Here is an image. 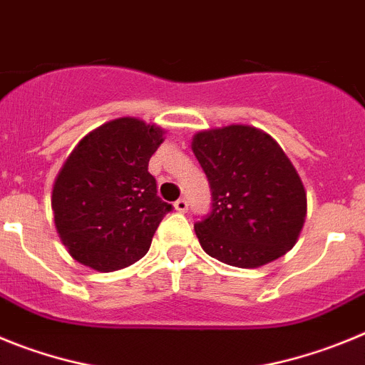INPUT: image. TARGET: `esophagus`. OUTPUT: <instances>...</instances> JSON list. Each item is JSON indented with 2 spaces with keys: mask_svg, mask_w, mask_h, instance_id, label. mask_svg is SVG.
Returning <instances> with one entry per match:
<instances>
[{
  "mask_svg": "<svg viewBox=\"0 0 365 365\" xmlns=\"http://www.w3.org/2000/svg\"><path fill=\"white\" fill-rule=\"evenodd\" d=\"M175 210L180 212V214H185L188 210V201L186 199H177L175 201Z\"/></svg>",
  "mask_w": 365,
  "mask_h": 365,
  "instance_id": "34e87169",
  "label": "esophagus"
}]
</instances>
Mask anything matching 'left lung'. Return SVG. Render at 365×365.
Here are the masks:
<instances>
[{
    "label": "left lung",
    "instance_id": "1",
    "mask_svg": "<svg viewBox=\"0 0 365 365\" xmlns=\"http://www.w3.org/2000/svg\"><path fill=\"white\" fill-rule=\"evenodd\" d=\"M192 150L208 177L212 212L195 222L208 256L240 269L278 259L296 245L307 193L285 151L245 124L199 131Z\"/></svg>",
    "mask_w": 365,
    "mask_h": 365
}]
</instances>
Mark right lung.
Here are the masks:
<instances>
[{"mask_svg": "<svg viewBox=\"0 0 365 365\" xmlns=\"http://www.w3.org/2000/svg\"><path fill=\"white\" fill-rule=\"evenodd\" d=\"M163 135L159 125L124 117L96 128L71 151L51 205L58 235L78 263L113 272L146 256L172 210L148 172Z\"/></svg>", "mask_w": 365, "mask_h": 365, "instance_id": "add662e5", "label": "right lung"}]
</instances>
